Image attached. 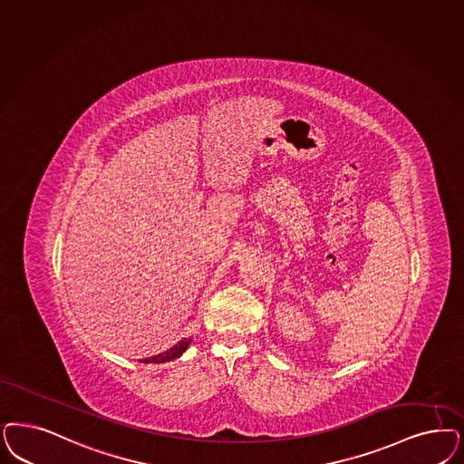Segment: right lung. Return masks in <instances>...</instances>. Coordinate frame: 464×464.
<instances>
[{
    "label": "right lung",
    "instance_id": "1",
    "mask_svg": "<svg viewBox=\"0 0 464 464\" xmlns=\"http://www.w3.org/2000/svg\"><path fill=\"white\" fill-rule=\"evenodd\" d=\"M190 343H192V339L183 337L181 341H178L175 346H171L169 350L160 353V354H156V356H150V358H144V360H140V363H164V362L176 360V358H179L183 353L188 350Z\"/></svg>",
    "mask_w": 464,
    "mask_h": 464
}]
</instances>
